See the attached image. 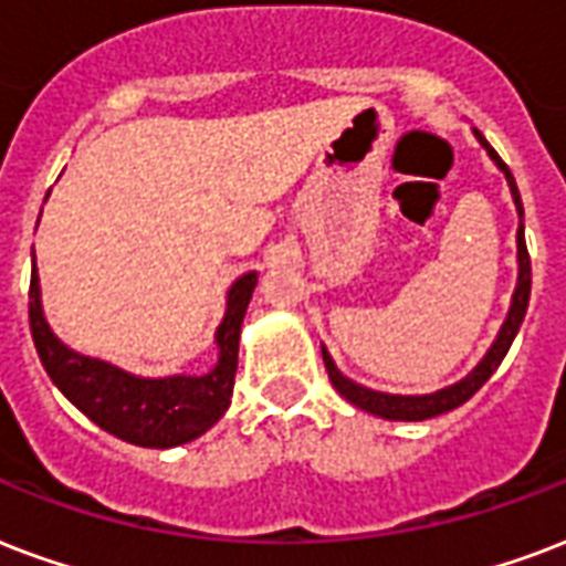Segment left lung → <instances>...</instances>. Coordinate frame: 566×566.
I'll return each mask as SVG.
<instances>
[{"label": "left lung", "instance_id": "left-lung-1", "mask_svg": "<svg viewBox=\"0 0 566 566\" xmlns=\"http://www.w3.org/2000/svg\"><path fill=\"white\" fill-rule=\"evenodd\" d=\"M474 136L478 142L484 145L490 159H493L495 166L502 168L504 178H507V187H511L513 205H516V213H520V228H516V261H520V279H516V291H513V302H511V312H507V321L502 323V332H499V338L493 340V347L486 350V356L478 361V368L469 374L465 379L454 382V386L439 388L433 395H386V391H374V388H365L359 382H353L350 377H344L338 368H335V361L323 347V365H326V374H329L332 386L338 388L340 398H347L353 407L365 409L370 416L388 418V421H424V418L442 416V412H451V409L463 407L465 400L472 398L478 388L484 386L486 379L493 377L495 368L502 365V359L511 350L513 338H516V332L523 326L525 308H528V296H532V258H528V249H525V226H523V198H520V189H516V180H513L511 168L504 166L502 157L490 148V142L474 129Z\"/></svg>", "mask_w": 566, "mask_h": 566}]
</instances>
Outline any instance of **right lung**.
<instances>
[{
  "mask_svg": "<svg viewBox=\"0 0 566 566\" xmlns=\"http://www.w3.org/2000/svg\"><path fill=\"white\" fill-rule=\"evenodd\" d=\"M258 273L240 275L228 291L226 317L216 329L219 361L201 377L175 374V377H136L115 368L109 361L92 359L71 350L55 338L41 308V284L32 266L29 284V326L34 350L43 370L50 374L59 391L73 407L92 418L112 437L142 448H175L192 442L226 416L234 395L237 350L240 326L252 300Z\"/></svg>",
  "mask_w": 566,
  "mask_h": 566,
  "instance_id": "1",
  "label": "right lung"
}]
</instances>
